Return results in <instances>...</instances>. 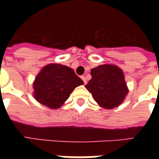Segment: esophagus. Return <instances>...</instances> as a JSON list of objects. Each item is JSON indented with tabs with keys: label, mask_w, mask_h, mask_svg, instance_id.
Wrapping results in <instances>:
<instances>
[{
	"label": "esophagus",
	"mask_w": 159,
	"mask_h": 159,
	"mask_svg": "<svg viewBox=\"0 0 159 159\" xmlns=\"http://www.w3.org/2000/svg\"><path fill=\"white\" fill-rule=\"evenodd\" d=\"M81 78H82V81L84 82V84H87V78H86V77H85V76H82Z\"/></svg>",
	"instance_id": "obj_1"
}]
</instances>
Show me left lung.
I'll use <instances>...</instances> for the list:
<instances>
[{
	"label": "left lung",
	"instance_id": "1",
	"mask_svg": "<svg viewBox=\"0 0 159 159\" xmlns=\"http://www.w3.org/2000/svg\"><path fill=\"white\" fill-rule=\"evenodd\" d=\"M92 79L85 87L101 107L113 109L125 101L129 89L121 68L114 64H103L91 70Z\"/></svg>",
	"mask_w": 159,
	"mask_h": 159
}]
</instances>
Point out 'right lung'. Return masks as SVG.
<instances>
[{
    "label": "right lung",
    "mask_w": 159,
    "mask_h": 159,
    "mask_svg": "<svg viewBox=\"0 0 159 159\" xmlns=\"http://www.w3.org/2000/svg\"><path fill=\"white\" fill-rule=\"evenodd\" d=\"M84 84L71 67L50 63L40 70L33 82L34 99L52 110L60 108L78 86Z\"/></svg>",
    "instance_id": "1"
}]
</instances>
